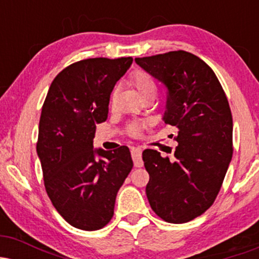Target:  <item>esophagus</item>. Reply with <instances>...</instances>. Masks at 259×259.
I'll return each instance as SVG.
<instances>
[{
    "label": "esophagus",
    "instance_id": "obj_1",
    "mask_svg": "<svg viewBox=\"0 0 259 259\" xmlns=\"http://www.w3.org/2000/svg\"><path fill=\"white\" fill-rule=\"evenodd\" d=\"M141 148L139 147H133L132 148V157H133V160H134V165H135L136 168H141L142 165H144V162H142V158H141Z\"/></svg>",
    "mask_w": 259,
    "mask_h": 259
}]
</instances>
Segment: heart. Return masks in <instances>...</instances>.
I'll list each match as a JSON object with an SVG mask.
<instances>
[{"instance_id": "obj_1", "label": "heart", "mask_w": 259, "mask_h": 259, "mask_svg": "<svg viewBox=\"0 0 259 259\" xmlns=\"http://www.w3.org/2000/svg\"><path fill=\"white\" fill-rule=\"evenodd\" d=\"M130 84L136 89V91L139 92L140 96L144 99V97L148 96V95H152L154 96L157 91L156 82L153 81V79L151 78V75L147 72L142 69H136L130 74ZM148 123L147 121H132V123L127 124L126 132L129 135L134 136H140L142 130L145 127H147Z\"/></svg>"}]
</instances>
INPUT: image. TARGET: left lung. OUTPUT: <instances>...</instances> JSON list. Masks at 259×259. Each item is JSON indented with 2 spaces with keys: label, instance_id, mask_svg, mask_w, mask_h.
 <instances>
[{
  "label": "left lung",
  "instance_id": "1",
  "mask_svg": "<svg viewBox=\"0 0 259 259\" xmlns=\"http://www.w3.org/2000/svg\"><path fill=\"white\" fill-rule=\"evenodd\" d=\"M168 90L164 120L178 129L174 159L142 152L146 195L159 218L183 224L213 204L233 157V117L221 82L206 62L186 51L135 58Z\"/></svg>",
  "mask_w": 259,
  "mask_h": 259
}]
</instances>
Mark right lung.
Returning a JSON list of instances; mask_svg holds the SVG:
<instances>
[{
	"label": "right lung",
	"mask_w": 259,
	"mask_h": 259,
	"mask_svg": "<svg viewBox=\"0 0 259 259\" xmlns=\"http://www.w3.org/2000/svg\"><path fill=\"white\" fill-rule=\"evenodd\" d=\"M132 63V57L75 62L53 79L45 99L36 142L45 189L64 221L81 230L111 222L133 169L126 146L94 150L96 125L107 120L111 92Z\"/></svg>",
	"instance_id": "add662e5"
}]
</instances>
